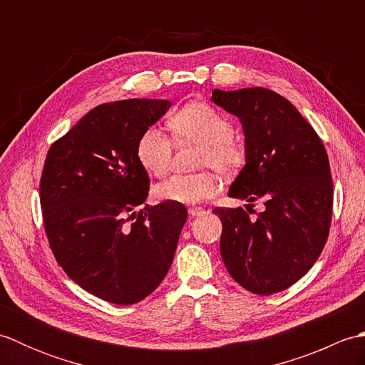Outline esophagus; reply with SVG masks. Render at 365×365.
<instances>
[{
	"instance_id": "esophagus-1",
	"label": "esophagus",
	"mask_w": 365,
	"mask_h": 365,
	"mask_svg": "<svg viewBox=\"0 0 365 365\" xmlns=\"http://www.w3.org/2000/svg\"><path fill=\"white\" fill-rule=\"evenodd\" d=\"M188 213L192 216V218H195V216H202L205 213V210H204V208H200V207H190Z\"/></svg>"
}]
</instances>
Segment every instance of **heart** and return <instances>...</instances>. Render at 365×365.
<instances>
[{"instance_id": "obj_1", "label": "heart", "mask_w": 365, "mask_h": 365, "mask_svg": "<svg viewBox=\"0 0 365 365\" xmlns=\"http://www.w3.org/2000/svg\"><path fill=\"white\" fill-rule=\"evenodd\" d=\"M169 128L177 141L200 144L199 166L215 168L221 174H234L246 161L245 147L234 138L232 122L202 102H191L170 115ZM139 165L147 173L161 177L168 173L173 157V141L161 128L143 131L136 144ZM220 188V180L210 170L173 175L153 188V196L163 202L197 204L212 197Z\"/></svg>"}]
</instances>
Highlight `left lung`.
<instances>
[{
  "label": "left lung",
  "instance_id": "left-lung-1",
  "mask_svg": "<svg viewBox=\"0 0 365 365\" xmlns=\"http://www.w3.org/2000/svg\"><path fill=\"white\" fill-rule=\"evenodd\" d=\"M212 100L237 115L245 131L246 165L229 196L263 205L255 218L242 207L215 208L222 262L243 289L282 292L312 268L329 235L334 192L327 149L297 108L273 91L215 89Z\"/></svg>",
  "mask_w": 365,
  "mask_h": 365
}]
</instances>
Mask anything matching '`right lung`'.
<instances>
[{
    "label": "right lung",
    "instance_id": "right-lung-1",
    "mask_svg": "<svg viewBox=\"0 0 365 365\" xmlns=\"http://www.w3.org/2000/svg\"><path fill=\"white\" fill-rule=\"evenodd\" d=\"M169 106L152 98L98 105L45 158L38 188L54 257L81 289L113 304H135L161 284L188 216L178 202L143 207L150 180L136 144Z\"/></svg>",
    "mask_w": 365,
    "mask_h": 365
}]
</instances>
